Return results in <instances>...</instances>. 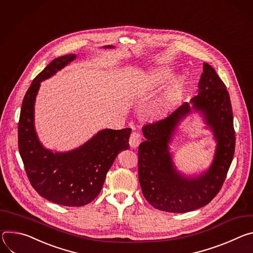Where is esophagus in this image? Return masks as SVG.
Masks as SVG:
<instances>
[{
    "label": "esophagus",
    "instance_id": "esophagus-1",
    "mask_svg": "<svg viewBox=\"0 0 253 253\" xmlns=\"http://www.w3.org/2000/svg\"><path fill=\"white\" fill-rule=\"evenodd\" d=\"M142 142V135L138 132H132L129 136V146L131 148H136Z\"/></svg>",
    "mask_w": 253,
    "mask_h": 253
}]
</instances>
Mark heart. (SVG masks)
I'll return each instance as SVG.
<instances>
[{
    "instance_id": "obj_1",
    "label": "heart",
    "mask_w": 253,
    "mask_h": 253,
    "mask_svg": "<svg viewBox=\"0 0 253 253\" xmlns=\"http://www.w3.org/2000/svg\"><path fill=\"white\" fill-rule=\"evenodd\" d=\"M171 74L166 69H159L152 72L148 78V85L151 87H157L170 80Z\"/></svg>"
}]
</instances>
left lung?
<instances>
[{"mask_svg": "<svg viewBox=\"0 0 253 253\" xmlns=\"http://www.w3.org/2000/svg\"><path fill=\"white\" fill-rule=\"evenodd\" d=\"M198 94L166 118L143 126L146 138L138 147V180L147 201L155 208L186 213L207 205L220 191L235 150V131L229 93L215 69L203 64ZM191 111L203 117L213 132L216 148L207 170L186 175L177 169L169 146L180 122Z\"/></svg>", "mask_w": 253, "mask_h": 253, "instance_id": "left-lung-1", "label": "left lung"}]
</instances>
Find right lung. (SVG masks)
<instances>
[{
    "mask_svg": "<svg viewBox=\"0 0 253 253\" xmlns=\"http://www.w3.org/2000/svg\"><path fill=\"white\" fill-rule=\"evenodd\" d=\"M76 58L75 54L55 58L35 77L25 94L18 126L19 152L31 185L48 201L69 207L84 206L97 197L117 156L128 149L131 132L129 127L104 128L68 152H52L40 142L35 128V101L41 82Z\"/></svg>",
    "mask_w": 253,
    "mask_h": 253,
    "instance_id": "right-lung-1",
    "label": "right lung"
}]
</instances>
